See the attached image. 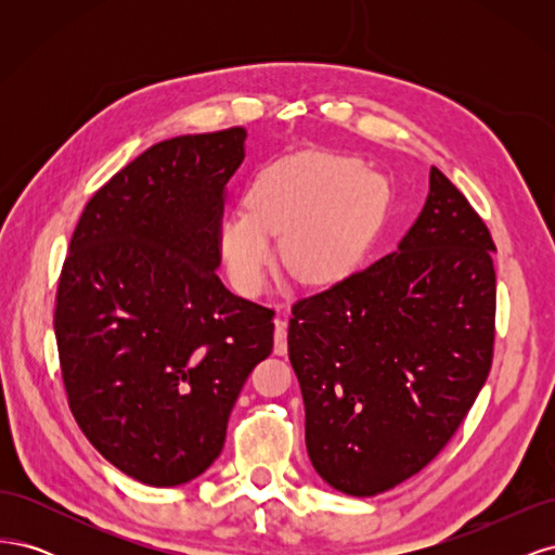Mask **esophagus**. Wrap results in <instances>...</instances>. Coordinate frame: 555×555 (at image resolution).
I'll use <instances>...</instances> for the list:
<instances>
[{
  "label": "esophagus",
  "mask_w": 555,
  "mask_h": 555,
  "mask_svg": "<svg viewBox=\"0 0 555 555\" xmlns=\"http://www.w3.org/2000/svg\"><path fill=\"white\" fill-rule=\"evenodd\" d=\"M273 338H275V345H273L275 354H280V357L287 354V322H284V319H280V317L275 319Z\"/></svg>",
  "instance_id": "1"
}]
</instances>
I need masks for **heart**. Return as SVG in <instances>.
Here are the masks:
<instances>
[{
  "instance_id": "1",
  "label": "heart",
  "mask_w": 555,
  "mask_h": 555,
  "mask_svg": "<svg viewBox=\"0 0 555 555\" xmlns=\"http://www.w3.org/2000/svg\"><path fill=\"white\" fill-rule=\"evenodd\" d=\"M382 178L359 159L304 153L280 159L251 180L247 210L222 222V255L247 294H257L275 261L271 236H282L289 271L308 282H333L354 268L384 210Z\"/></svg>"
}]
</instances>
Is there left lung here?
I'll list each match as a JSON object with an SVG mask.
<instances>
[{
    "label": "left lung",
    "mask_w": 555,
    "mask_h": 555,
    "mask_svg": "<svg viewBox=\"0 0 555 555\" xmlns=\"http://www.w3.org/2000/svg\"><path fill=\"white\" fill-rule=\"evenodd\" d=\"M491 251L481 217L433 166L426 206L393 255L294 304L306 447L335 491H389L459 430L493 363Z\"/></svg>",
    "instance_id": "8db88e82"
}]
</instances>
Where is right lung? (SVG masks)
<instances>
[{"instance_id":"1","label":"right lung","mask_w":555,"mask_h":555,"mask_svg":"<svg viewBox=\"0 0 555 555\" xmlns=\"http://www.w3.org/2000/svg\"><path fill=\"white\" fill-rule=\"evenodd\" d=\"M245 139L231 127L147 147L88 201L62 266L55 338L72 414L147 486L206 473L247 375L273 351L275 312L215 273Z\"/></svg>"}]
</instances>
